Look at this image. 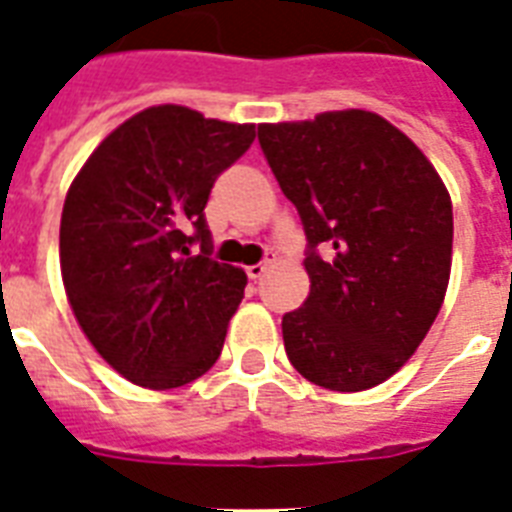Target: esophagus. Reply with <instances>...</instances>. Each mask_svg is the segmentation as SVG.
<instances>
[{
	"label": "esophagus",
	"instance_id": "1",
	"mask_svg": "<svg viewBox=\"0 0 512 512\" xmlns=\"http://www.w3.org/2000/svg\"><path fill=\"white\" fill-rule=\"evenodd\" d=\"M268 265H271V260H263V263H255V265H249L247 268V276L249 279H260L265 271H268Z\"/></svg>",
	"mask_w": 512,
	"mask_h": 512
}]
</instances>
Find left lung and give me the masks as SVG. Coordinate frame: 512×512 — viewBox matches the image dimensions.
Listing matches in <instances>:
<instances>
[{
    "label": "left lung",
    "mask_w": 512,
    "mask_h": 512,
    "mask_svg": "<svg viewBox=\"0 0 512 512\" xmlns=\"http://www.w3.org/2000/svg\"><path fill=\"white\" fill-rule=\"evenodd\" d=\"M257 138L311 247V292L281 319L289 361L321 388H374L444 305L454 236L444 180L404 132L361 108L260 124Z\"/></svg>",
    "instance_id": "left-lung-1"
}]
</instances>
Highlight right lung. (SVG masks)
Returning a JSON list of instances; mask_svg holds the SVG:
<instances>
[{
	"label": "right lung",
	"instance_id": "right-lung-1",
	"mask_svg": "<svg viewBox=\"0 0 512 512\" xmlns=\"http://www.w3.org/2000/svg\"><path fill=\"white\" fill-rule=\"evenodd\" d=\"M252 140L255 124L151 106L119 124L68 188V305L103 361L140 388H180L220 358L247 273L209 257L204 207L217 175ZM193 240L202 241L199 256Z\"/></svg>",
	"mask_w": 512,
	"mask_h": 512
}]
</instances>
